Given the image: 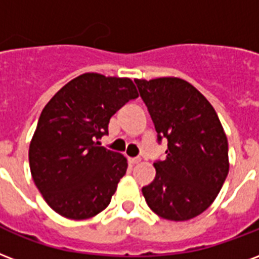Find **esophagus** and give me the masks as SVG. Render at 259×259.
<instances>
[{
  "label": "esophagus",
  "mask_w": 259,
  "mask_h": 259,
  "mask_svg": "<svg viewBox=\"0 0 259 259\" xmlns=\"http://www.w3.org/2000/svg\"><path fill=\"white\" fill-rule=\"evenodd\" d=\"M141 162V159L140 158H129V163L130 164H137Z\"/></svg>",
  "instance_id": "esophagus-1"
}]
</instances>
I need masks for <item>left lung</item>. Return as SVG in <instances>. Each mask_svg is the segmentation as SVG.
<instances>
[{"instance_id": "1", "label": "left lung", "mask_w": 259, "mask_h": 259, "mask_svg": "<svg viewBox=\"0 0 259 259\" xmlns=\"http://www.w3.org/2000/svg\"><path fill=\"white\" fill-rule=\"evenodd\" d=\"M158 139L167 140L166 159L143 188L159 217L188 221L207 210L229 171L228 139L217 112L200 92L176 76L135 79Z\"/></svg>"}]
</instances>
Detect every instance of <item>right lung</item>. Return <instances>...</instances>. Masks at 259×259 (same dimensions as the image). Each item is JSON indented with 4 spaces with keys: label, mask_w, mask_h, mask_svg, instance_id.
<instances>
[{
    "label": "right lung",
    "mask_w": 259,
    "mask_h": 259,
    "mask_svg": "<svg viewBox=\"0 0 259 259\" xmlns=\"http://www.w3.org/2000/svg\"><path fill=\"white\" fill-rule=\"evenodd\" d=\"M139 97L130 78L85 72L61 88L42 110L28 160L49 207L70 220L97 215L111 202L127 159L100 147L111 116Z\"/></svg>",
    "instance_id": "1"
}]
</instances>
